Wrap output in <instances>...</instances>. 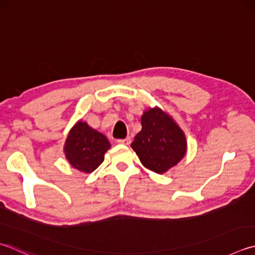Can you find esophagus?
Returning <instances> with one entry per match:
<instances>
[{
  "label": "esophagus",
  "instance_id": "obj_1",
  "mask_svg": "<svg viewBox=\"0 0 255 255\" xmlns=\"http://www.w3.org/2000/svg\"><path fill=\"white\" fill-rule=\"evenodd\" d=\"M117 142L122 143V145H129V143L131 142V139L129 137H127V138H125V139H118Z\"/></svg>",
  "mask_w": 255,
  "mask_h": 255
}]
</instances>
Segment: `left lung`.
<instances>
[{"label":"left lung","instance_id":"1","mask_svg":"<svg viewBox=\"0 0 255 255\" xmlns=\"http://www.w3.org/2000/svg\"><path fill=\"white\" fill-rule=\"evenodd\" d=\"M141 130L131 148L141 164L157 174L167 172L186 154L187 142L182 129L159 108H150L141 116Z\"/></svg>","mask_w":255,"mask_h":255}]
</instances>
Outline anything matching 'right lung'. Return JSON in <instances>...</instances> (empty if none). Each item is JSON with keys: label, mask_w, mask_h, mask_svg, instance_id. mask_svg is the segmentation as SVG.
Masks as SVG:
<instances>
[{"label": "right lung", "mask_w": 255, "mask_h": 255, "mask_svg": "<svg viewBox=\"0 0 255 255\" xmlns=\"http://www.w3.org/2000/svg\"><path fill=\"white\" fill-rule=\"evenodd\" d=\"M109 148L110 142L105 135L80 120L69 132L64 154L72 167L88 174L99 167Z\"/></svg>", "instance_id": "add662e5"}]
</instances>
